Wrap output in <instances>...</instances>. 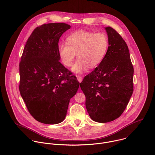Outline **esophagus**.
I'll return each mask as SVG.
<instances>
[{"instance_id":"34e87169","label":"esophagus","mask_w":155,"mask_h":155,"mask_svg":"<svg viewBox=\"0 0 155 155\" xmlns=\"http://www.w3.org/2000/svg\"><path fill=\"white\" fill-rule=\"evenodd\" d=\"M76 77H77V79H78V81L79 82H81L82 81V77H81V76H76Z\"/></svg>"}]
</instances>
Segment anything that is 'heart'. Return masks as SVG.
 I'll list each match as a JSON object with an SVG mask.
<instances>
[{"instance_id": "heart-1", "label": "heart", "mask_w": 155, "mask_h": 155, "mask_svg": "<svg viewBox=\"0 0 155 155\" xmlns=\"http://www.w3.org/2000/svg\"><path fill=\"white\" fill-rule=\"evenodd\" d=\"M66 41L67 44H59L58 55L62 64L70 67L77 53L78 59L71 68L75 73H82L88 67L94 68L98 66L108 48L107 36L103 32L81 30L70 35Z\"/></svg>"}]
</instances>
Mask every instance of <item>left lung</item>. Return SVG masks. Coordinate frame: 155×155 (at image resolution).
Returning <instances> with one entry per match:
<instances>
[{"mask_svg":"<svg viewBox=\"0 0 155 155\" xmlns=\"http://www.w3.org/2000/svg\"><path fill=\"white\" fill-rule=\"evenodd\" d=\"M105 29L109 47L104 58L80 84L88 115L99 123L118 118L133 92L134 68L128 47L116 30L110 27Z\"/></svg>","mask_w":155,"mask_h":155,"instance_id":"1","label":"left lung"}]
</instances>
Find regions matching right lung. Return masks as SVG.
Listing matches in <instances>:
<instances>
[{
  "mask_svg": "<svg viewBox=\"0 0 155 155\" xmlns=\"http://www.w3.org/2000/svg\"><path fill=\"white\" fill-rule=\"evenodd\" d=\"M71 26L49 23L37 27L24 48L19 64V91L32 116L45 124L65 118L70 99L79 88L76 77L59 60L58 41Z\"/></svg>",
  "mask_w": 155,
  "mask_h": 155,
  "instance_id": "right-lung-1",
  "label": "right lung"
}]
</instances>
